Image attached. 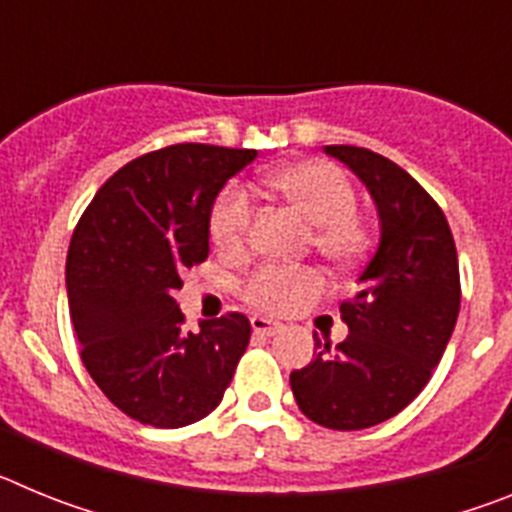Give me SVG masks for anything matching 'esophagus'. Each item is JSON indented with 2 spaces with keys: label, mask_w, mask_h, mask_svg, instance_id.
<instances>
[{
  "label": "esophagus",
  "mask_w": 512,
  "mask_h": 512,
  "mask_svg": "<svg viewBox=\"0 0 512 512\" xmlns=\"http://www.w3.org/2000/svg\"><path fill=\"white\" fill-rule=\"evenodd\" d=\"M251 328H253V333H256V336L271 338V336H277L279 330H282V325L271 323V320L259 318V315H256V318H251Z\"/></svg>",
  "instance_id": "esophagus-1"
}]
</instances>
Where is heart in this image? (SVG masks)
<instances>
[{
    "instance_id": "obj_1",
    "label": "heart",
    "mask_w": 512,
    "mask_h": 512,
    "mask_svg": "<svg viewBox=\"0 0 512 512\" xmlns=\"http://www.w3.org/2000/svg\"><path fill=\"white\" fill-rule=\"evenodd\" d=\"M266 184L312 223V246L336 266H356L372 251V225L356 212V189L330 161H297L266 174ZM253 200L241 182H228L212 200L207 230L217 251L241 253L248 246ZM323 289L312 266L266 264L241 284V297L266 315H287Z\"/></svg>"
}]
</instances>
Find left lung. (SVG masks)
I'll return each mask as SVG.
<instances>
[{"label":"left lung","instance_id":"obj_1","mask_svg":"<svg viewBox=\"0 0 512 512\" xmlns=\"http://www.w3.org/2000/svg\"><path fill=\"white\" fill-rule=\"evenodd\" d=\"M372 192L382 238L341 302L343 343H323L289 384L302 413L333 431L395 418L420 395L454 333L461 305L459 259L446 215L405 169L369 148L325 146Z\"/></svg>","mask_w":512,"mask_h":512}]
</instances>
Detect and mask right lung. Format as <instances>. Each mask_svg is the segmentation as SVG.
I'll return each instance as SVG.
<instances>
[{
	"mask_svg": "<svg viewBox=\"0 0 512 512\" xmlns=\"http://www.w3.org/2000/svg\"><path fill=\"white\" fill-rule=\"evenodd\" d=\"M256 158L248 148L179 143L107 179L71 235V323L104 397L143 425L182 428L220 405L251 323L241 312L184 328L174 289L210 253L212 200Z\"/></svg>",
	"mask_w": 512,
	"mask_h": 512,
	"instance_id": "right-lung-1",
	"label": "right lung"
}]
</instances>
